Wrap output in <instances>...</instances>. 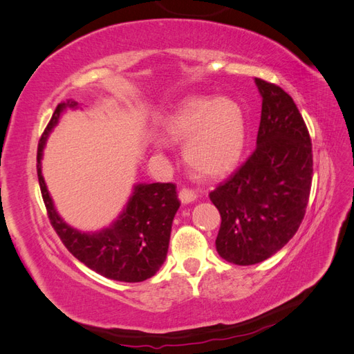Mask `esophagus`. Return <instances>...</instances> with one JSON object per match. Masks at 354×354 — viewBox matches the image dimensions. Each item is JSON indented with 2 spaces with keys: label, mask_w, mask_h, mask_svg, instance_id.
<instances>
[{
  "label": "esophagus",
  "mask_w": 354,
  "mask_h": 354,
  "mask_svg": "<svg viewBox=\"0 0 354 354\" xmlns=\"http://www.w3.org/2000/svg\"><path fill=\"white\" fill-rule=\"evenodd\" d=\"M178 198H180L181 203H190L196 199V194L189 187H183L178 192Z\"/></svg>",
  "instance_id": "34e87169"
}]
</instances>
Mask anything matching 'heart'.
<instances>
[{
    "label": "heart",
    "mask_w": 354,
    "mask_h": 354,
    "mask_svg": "<svg viewBox=\"0 0 354 354\" xmlns=\"http://www.w3.org/2000/svg\"><path fill=\"white\" fill-rule=\"evenodd\" d=\"M162 130L167 142L185 143V162L199 177L227 174L243 152V116L239 106L227 99H187L167 118Z\"/></svg>",
    "instance_id": "1"
}]
</instances>
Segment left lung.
I'll return each instance as SVG.
<instances>
[{"label": "left lung", "instance_id": "8db88e82", "mask_svg": "<svg viewBox=\"0 0 354 354\" xmlns=\"http://www.w3.org/2000/svg\"><path fill=\"white\" fill-rule=\"evenodd\" d=\"M263 97L257 147L209 194L221 224V259L261 263L288 243L301 224L313 177L312 140L297 104L279 85L255 78Z\"/></svg>", "mask_w": 354, "mask_h": 354}]
</instances>
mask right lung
Returning a JSON list of instances; mask_svg holds the SVG:
<instances>
[{
    "label": "right lung",
    "mask_w": 354,
    "mask_h": 354,
    "mask_svg": "<svg viewBox=\"0 0 354 354\" xmlns=\"http://www.w3.org/2000/svg\"><path fill=\"white\" fill-rule=\"evenodd\" d=\"M73 106H77V103L57 104L38 143L37 173L48 220L68 251L88 269L120 282L146 281L165 261L171 224L180 207L176 185H137L120 218L109 229L99 233H81L68 226L53 207L41 174V156L47 136L57 124L60 113L63 109Z\"/></svg>",
    "instance_id": "1"
}]
</instances>
